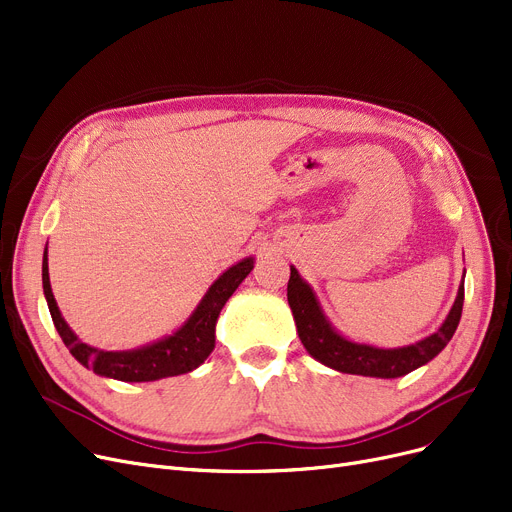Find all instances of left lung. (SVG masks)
Here are the masks:
<instances>
[{"label":"left lung","mask_w":512,"mask_h":512,"mask_svg":"<svg viewBox=\"0 0 512 512\" xmlns=\"http://www.w3.org/2000/svg\"><path fill=\"white\" fill-rule=\"evenodd\" d=\"M299 339L311 358L345 374L374 376V379H397L431 362L450 343L458 328L464 303V276L450 314L433 335L404 347H376L370 343L351 341L332 326L320 299L309 282L301 278L291 265V280L286 288Z\"/></svg>","instance_id":"1"}]
</instances>
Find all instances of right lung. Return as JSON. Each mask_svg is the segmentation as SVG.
<instances>
[{
  "mask_svg": "<svg viewBox=\"0 0 512 512\" xmlns=\"http://www.w3.org/2000/svg\"><path fill=\"white\" fill-rule=\"evenodd\" d=\"M253 265L255 257H244L234 263L232 268H228L209 286V291L205 293L201 303L196 305L190 318L180 328L163 339L127 351H106L87 345L66 324L52 293L48 272V247L43 249L41 280L43 295H46L58 335L81 366L94 370L100 376H106V379L123 383H150L167 379V376L192 372L209 358L211 351L215 349V326L221 309H224L226 301L234 295L240 282L251 274Z\"/></svg>",
  "mask_w": 512,
  "mask_h": 512,
  "instance_id": "obj_1",
  "label": "right lung"
}]
</instances>
